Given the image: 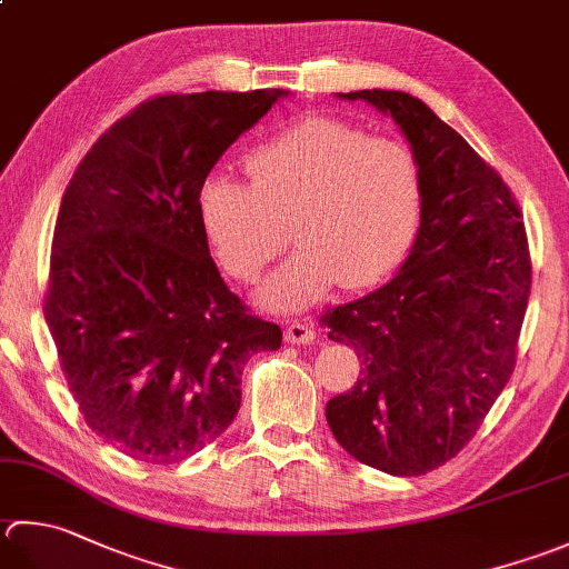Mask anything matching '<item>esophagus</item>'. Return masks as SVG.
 <instances>
[{
    "mask_svg": "<svg viewBox=\"0 0 569 569\" xmlns=\"http://www.w3.org/2000/svg\"><path fill=\"white\" fill-rule=\"evenodd\" d=\"M316 340V330L313 326H308V322H300V320H293L288 322L286 328V342L291 345H308Z\"/></svg>",
    "mask_w": 569,
    "mask_h": 569,
    "instance_id": "34e87169",
    "label": "esophagus"
}]
</instances>
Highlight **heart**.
<instances>
[{
	"label": "heart",
	"instance_id": "heart-1",
	"mask_svg": "<svg viewBox=\"0 0 569 569\" xmlns=\"http://www.w3.org/2000/svg\"><path fill=\"white\" fill-rule=\"evenodd\" d=\"M253 184L211 172L197 194L207 241L231 278L251 283L288 243L300 249L256 300L273 313L313 306L332 286L380 283L407 256L421 217V170L407 144L338 118H306L256 148Z\"/></svg>",
	"mask_w": 569,
	"mask_h": 569
}]
</instances>
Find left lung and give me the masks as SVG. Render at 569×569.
I'll return each mask as SVG.
<instances>
[{
	"instance_id": "1",
	"label": "left lung",
	"mask_w": 569,
	"mask_h": 569,
	"mask_svg": "<svg viewBox=\"0 0 569 569\" xmlns=\"http://www.w3.org/2000/svg\"><path fill=\"white\" fill-rule=\"evenodd\" d=\"M392 118L421 170V217L389 283L322 316L352 345L362 377L326 419L355 459L425 476L481 427L516 367L530 296V253L506 182L459 132L402 91L336 93Z\"/></svg>"
}]
</instances>
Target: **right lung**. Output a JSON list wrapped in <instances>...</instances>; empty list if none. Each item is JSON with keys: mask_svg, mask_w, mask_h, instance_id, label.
Masks as SVG:
<instances>
[{"mask_svg": "<svg viewBox=\"0 0 569 569\" xmlns=\"http://www.w3.org/2000/svg\"><path fill=\"white\" fill-rule=\"evenodd\" d=\"M288 91L160 96L118 120L66 187L43 316L86 425L144 463L224 433L251 355L281 328L249 316L211 261L197 194Z\"/></svg>", "mask_w": 569, "mask_h": 569, "instance_id": "1", "label": "right lung"}]
</instances>
